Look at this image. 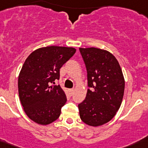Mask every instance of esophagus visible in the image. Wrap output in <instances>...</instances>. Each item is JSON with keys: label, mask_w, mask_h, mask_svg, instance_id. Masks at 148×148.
Returning a JSON list of instances; mask_svg holds the SVG:
<instances>
[{"label": "esophagus", "mask_w": 148, "mask_h": 148, "mask_svg": "<svg viewBox=\"0 0 148 148\" xmlns=\"http://www.w3.org/2000/svg\"><path fill=\"white\" fill-rule=\"evenodd\" d=\"M69 92H70L71 95H73V92H74V89H70V90H69Z\"/></svg>", "instance_id": "1"}]
</instances>
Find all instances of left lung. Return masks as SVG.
Returning <instances> with one entry per match:
<instances>
[{"label": "left lung", "mask_w": 148, "mask_h": 148, "mask_svg": "<svg viewBox=\"0 0 148 148\" xmlns=\"http://www.w3.org/2000/svg\"><path fill=\"white\" fill-rule=\"evenodd\" d=\"M90 89L79 104L81 120L92 127L113 119L123 99L125 82L120 64L109 51L97 48H80Z\"/></svg>", "instance_id": "left-lung-1"}]
</instances>
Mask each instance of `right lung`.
I'll return each instance as SVG.
<instances>
[{
    "label": "right lung",
    "mask_w": 148,
    "mask_h": 148,
    "mask_svg": "<svg viewBox=\"0 0 148 148\" xmlns=\"http://www.w3.org/2000/svg\"><path fill=\"white\" fill-rule=\"evenodd\" d=\"M69 47L48 46L30 54L18 76V93L25 113L42 125L56 121L66 100V93L55 81L60 69L75 53Z\"/></svg>",
    "instance_id": "1"
}]
</instances>
